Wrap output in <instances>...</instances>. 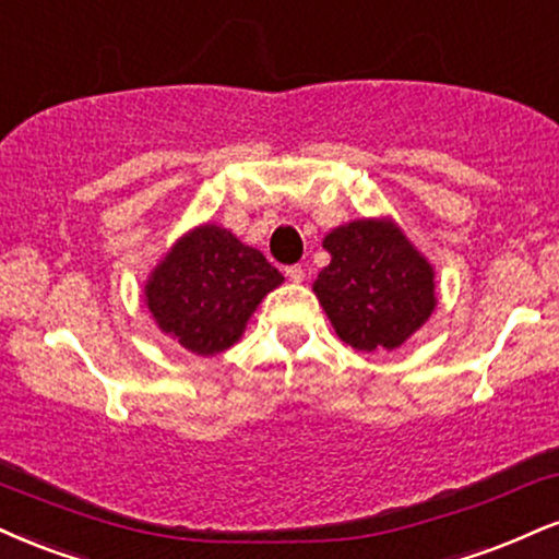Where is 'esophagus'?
Segmentation results:
<instances>
[{"label":"esophagus","instance_id":"34e87169","mask_svg":"<svg viewBox=\"0 0 559 559\" xmlns=\"http://www.w3.org/2000/svg\"><path fill=\"white\" fill-rule=\"evenodd\" d=\"M285 274H287V280H290V282H304V277H306L304 266H300V264L287 266V269H285Z\"/></svg>","mask_w":559,"mask_h":559}]
</instances>
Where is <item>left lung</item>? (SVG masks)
<instances>
[{
  "label": "left lung",
  "mask_w": 559,
  "mask_h": 559,
  "mask_svg": "<svg viewBox=\"0 0 559 559\" xmlns=\"http://www.w3.org/2000/svg\"><path fill=\"white\" fill-rule=\"evenodd\" d=\"M313 282L334 332L356 350H395L435 311V269L390 219H356L324 238Z\"/></svg>",
  "instance_id": "8db88e82"
}]
</instances>
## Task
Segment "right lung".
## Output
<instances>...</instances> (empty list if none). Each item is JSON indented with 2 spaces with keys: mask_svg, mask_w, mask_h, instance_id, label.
Returning <instances> with one entry per match:
<instances>
[{
  "mask_svg": "<svg viewBox=\"0 0 559 559\" xmlns=\"http://www.w3.org/2000/svg\"><path fill=\"white\" fill-rule=\"evenodd\" d=\"M282 280L264 253L229 229L201 225L151 272L146 306L175 343L195 356H216L238 343L255 306Z\"/></svg>",
  "mask_w": 559,
  "mask_h": 559,
  "instance_id": "obj_1",
  "label": "right lung"
}]
</instances>
